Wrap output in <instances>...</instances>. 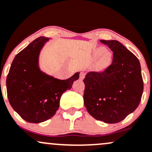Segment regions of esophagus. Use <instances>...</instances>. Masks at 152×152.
<instances>
[{"instance_id":"1","label":"esophagus","mask_w":152,"mask_h":152,"mask_svg":"<svg viewBox=\"0 0 152 152\" xmlns=\"http://www.w3.org/2000/svg\"><path fill=\"white\" fill-rule=\"evenodd\" d=\"M84 77H85V73L84 72H81L80 73V79H84Z\"/></svg>"}]
</instances>
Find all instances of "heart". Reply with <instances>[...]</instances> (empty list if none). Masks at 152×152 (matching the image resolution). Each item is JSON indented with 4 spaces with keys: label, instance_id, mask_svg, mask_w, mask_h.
I'll return each mask as SVG.
<instances>
[{
    "label": "heart",
    "instance_id": "1",
    "mask_svg": "<svg viewBox=\"0 0 152 152\" xmlns=\"http://www.w3.org/2000/svg\"><path fill=\"white\" fill-rule=\"evenodd\" d=\"M104 47H98L94 51V55L95 57H99L101 55L102 57L100 60V65L102 68H105L108 67L111 63V53L107 52Z\"/></svg>",
    "mask_w": 152,
    "mask_h": 152
}]
</instances>
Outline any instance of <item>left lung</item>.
Segmentation results:
<instances>
[{"label": "left lung", "mask_w": 152, "mask_h": 152, "mask_svg": "<svg viewBox=\"0 0 152 152\" xmlns=\"http://www.w3.org/2000/svg\"><path fill=\"white\" fill-rule=\"evenodd\" d=\"M113 52L111 65L101 72H89L84 103L97 120L114 124L125 119L139 105L143 91L140 62L116 40H100Z\"/></svg>", "instance_id": "8db88e82"}]
</instances>
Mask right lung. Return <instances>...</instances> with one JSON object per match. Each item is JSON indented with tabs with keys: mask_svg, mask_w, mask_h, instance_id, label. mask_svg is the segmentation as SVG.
<instances>
[{
	"mask_svg": "<svg viewBox=\"0 0 152 152\" xmlns=\"http://www.w3.org/2000/svg\"><path fill=\"white\" fill-rule=\"evenodd\" d=\"M49 38L41 36L19 52L13 60L6 78L9 101L14 111L30 123L47 121L55 114L64 92L79 79L76 73L60 80L41 71L38 57Z\"/></svg>",
	"mask_w": 152,
	"mask_h": 152,
	"instance_id": "1",
	"label": "right lung"
}]
</instances>
